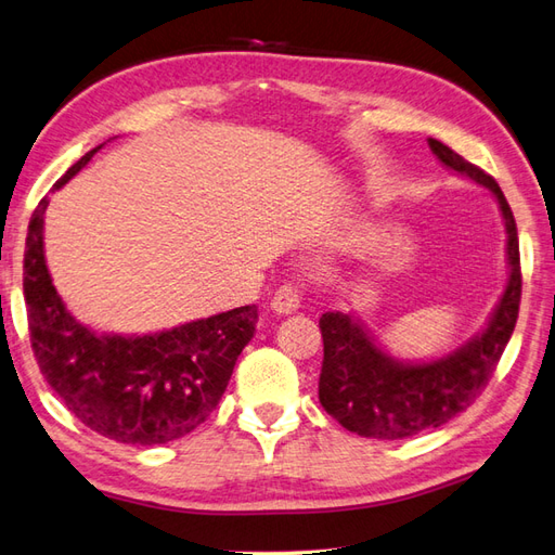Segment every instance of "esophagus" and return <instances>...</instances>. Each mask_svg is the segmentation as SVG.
<instances>
[{"mask_svg": "<svg viewBox=\"0 0 555 555\" xmlns=\"http://www.w3.org/2000/svg\"><path fill=\"white\" fill-rule=\"evenodd\" d=\"M272 307L274 312L279 314H291L295 309L300 307V291L295 283H283V286L276 288L274 298H272Z\"/></svg>", "mask_w": 555, "mask_h": 555, "instance_id": "1", "label": "esophagus"}]
</instances>
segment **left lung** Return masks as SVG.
I'll return each instance as SVG.
<instances>
[{
	"instance_id": "left-lung-1",
	"label": "left lung",
	"mask_w": 555,
	"mask_h": 555,
	"mask_svg": "<svg viewBox=\"0 0 555 555\" xmlns=\"http://www.w3.org/2000/svg\"><path fill=\"white\" fill-rule=\"evenodd\" d=\"M447 167L494 193L506 224L508 286L487 328L468 345L430 364H402L373 343L357 319L326 312L319 319L324 362L319 373V402L343 428L376 440H404L440 428L482 395L518 321L522 274L518 227L496 179L468 163L442 141L428 139Z\"/></svg>"
}]
</instances>
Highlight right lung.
I'll list each match as a JSON object with an SVG mask.
<instances>
[{
	"mask_svg": "<svg viewBox=\"0 0 555 555\" xmlns=\"http://www.w3.org/2000/svg\"><path fill=\"white\" fill-rule=\"evenodd\" d=\"M92 149L63 175L61 189L92 160ZM47 196L25 238L23 295L30 345L42 376L89 430L108 440L156 447L196 430L222 399L231 371L255 333L257 307L191 321L149 336H99L75 321L44 262Z\"/></svg>",
	"mask_w": 555,
	"mask_h": 555,
	"instance_id": "1",
	"label": "right lung"
}]
</instances>
